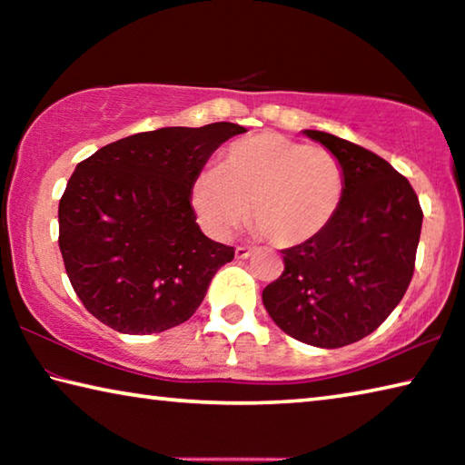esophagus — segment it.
Here are the masks:
<instances>
[{"instance_id": "34e87169", "label": "esophagus", "mask_w": 465, "mask_h": 465, "mask_svg": "<svg viewBox=\"0 0 465 465\" xmlns=\"http://www.w3.org/2000/svg\"><path fill=\"white\" fill-rule=\"evenodd\" d=\"M250 254H252V248L250 246H238V248H235V256L242 258V261H246Z\"/></svg>"}]
</instances>
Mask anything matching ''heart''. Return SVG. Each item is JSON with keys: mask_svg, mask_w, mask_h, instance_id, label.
Listing matches in <instances>:
<instances>
[{"mask_svg": "<svg viewBox=\"0 0 465 465\" xmlns=\"http://www.w3.org/2000/svg\"><path fill=\"white\" fill-rule=\"evenodd\" d=\"M344 170L322 145L279 133H258L225 149L217 170L191 184V204L203 230L225 240L248 213L250 227L274 246L303 243L324 230L341 207Z\"/></svg>", "mask_w": 465, "mask_h": 465, "instance_id": "heart-1", "label": "heart"}]
</instances>
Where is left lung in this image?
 <instances>
[{
  "label": "left lung",
  "mask_w": 465,
  "mask_h": 465,
  "mask_svg": "<svg viewBox=\"0 0 465 465\" xmlns=\"http://www.w3.org/2000/svg\"><path fill=\"white\" fill-rule=\"evenodd\" d=\"M342 163L341 207L316 238L282 250V271L262 303L295 341L338 349L383 324L414 274L422 209L411 183L383 157L324 131H305Z\"/></svg>",
  "instance_id": "left-lung-1"
}]
</instances>
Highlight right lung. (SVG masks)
I'll return each instance as SVG.
<instances>
[{
	"label": "right lung",
	"mask_w": 465,
	"mask_h": 465,
	"mask_svg": "<svg viewBox=\"0 0 465 465\" xmlns=\"http://www.w3.org/2000/svg\"><path fill=\"white\" fill-rule=\"evenodd\" d=\"M246 129L163 127L100 147L59 201V250L84 308L123 334L183 324L233 248L196 225L191 184L211 153Z\"/></svg>",
	"instance_id": "obj_1"
}]
</instances>
